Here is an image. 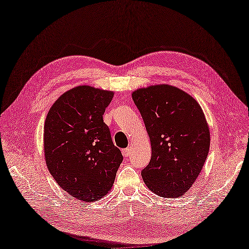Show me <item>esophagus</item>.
I'll return each instance as SVG.
<instances>
[{"label":"esophagus","instance_id":"34e87169","mask_svg":"<svg viewBox=\"0 0 249 249\" xmlns=\"http://www.w3.org/2000/svg\"><path fill=\"white\" fill-rule=\"evenodd\" d=\"M122 155H123L125 158H128L129 155H130V149H129V148H124V149H122Z\"/></svg>","mask_w":249,"mask_h":249}]
</instances>
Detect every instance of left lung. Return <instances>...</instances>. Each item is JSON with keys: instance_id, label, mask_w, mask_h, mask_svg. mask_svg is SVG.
I'll list each match as a JSON object with an SVG mask.
<instances>
[{"instance_id": "obj_1", "label": "left lung", "mask_w": 249, "mask_h": 249, "mask_svg": "<svg viewBox=\"0 0 249 249\" xmlns=\"http://www.w3.org/2000/svg\"><path fill=\"white\" fill-rule=\"evenodd\" d=\"M132 100L143 118L151 159L143 180L160 196L179 197L193 186L209 151L210 133L199 103L181 89L162 84L140 88Z\"/></svg>"}]
</instances>
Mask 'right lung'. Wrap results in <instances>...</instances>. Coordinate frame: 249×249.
Wrapping results in <instances>:
<instances>
[{
	"instance_id": "obj_1",
	"label": "right lung",
	"mask_w": 249,
	"mask_h": 249,
	"mask_svg": "<svg viewBox=\"0 0 249 249\" xmlns=\"http://www.w3.org/2000/svg\"><path fill=\"white\" fill-rule=\"evenodd\" d=\"M112 97V91L76 86L63 93L47 113V168L59 186L76 200L92 202L105 196L123 161L103 121Z\"/></svg>"
}]
</instances>
